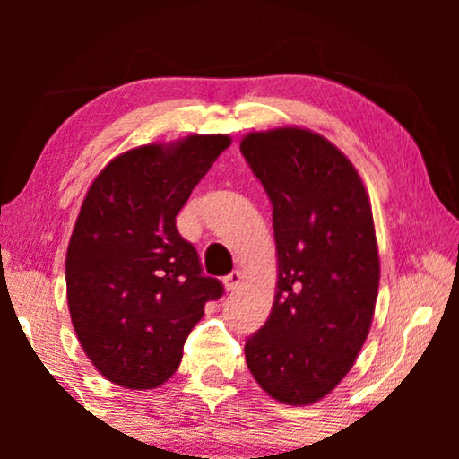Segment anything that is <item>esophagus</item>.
<instances>
[{"instance_id":"1","label":"esophagus","mask_w":459,"mask_h":459,"mask_svg":"<svg viewBox=\"0 0 459 459\" xmlns=\"http://www.w3.org/2000/svg\"><path fill=\"white\" fill-rule=\"evenodd\" d=\"M240 279H243V275H240L238 271H232V273L224 277V287H227V291H235L240 285Z\"/></svg>"}]
</instances>
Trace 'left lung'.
Instances as JSON below:
<instances>
[{"mask_svg":"<svg viewBox=\"0 0 459 459\" xmlns=\"http://www.w3.org/2000/svg\"><path fill=\"white\" fill-rule=\"evenodd\" d=\"M240 153L273 206L277 290L245 344L251 375L287 405H312L368 336L380 263L368 194L352 161L301 127L253 131Z\"/></svg>","mask_w":459,"mask_h":459,"instance_id":"left-lung-1","label":"left lung"}]
</instances>
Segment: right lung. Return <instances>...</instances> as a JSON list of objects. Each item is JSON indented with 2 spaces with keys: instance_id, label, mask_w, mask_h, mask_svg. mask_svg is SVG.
Returning <instances> with one entry per match:
<instances>
[{
  "instance_id": "obj_1",
  "label": "right lung",
  "mask_w": 459,
  "mask_h": 459,
  "mask_svg": "<svg viewBox=\"0 0 459 459\" xmlns=\"http://www.w3.org/2000/svg\"><path fill=\"white\" fill-rule=\"evenodd\" d=\"M229 145V135H188L135 147L82 200L66 251L68 312L84 354L115 385H164L206 301L224 291L202 275L176 216Z\"/></svg>"
}]
</instances>
